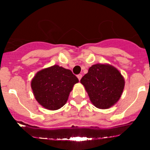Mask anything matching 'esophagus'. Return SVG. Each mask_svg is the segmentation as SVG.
Returning <instances> with one entry per match:
<instances>
[{
    "label": "esophagus",
    "mask_w": 150,
    "mask_h": 150,
    "mask_svg": "<svg viewBox=\"0 0 150 150\" xmlns=\"http://www.w3.org/2000/svg\"><path fill=\"white\" fill-rule=\"evenodd\" d=\"M77 77H78V80H79V81H81V79L82 78V75H81V74H79V75H77Z\"/></svg>",
    "instance_id": "obj_1"
}]
</instances>
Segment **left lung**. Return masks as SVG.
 I'll list each match as a JSON object with an SVG mask.
<instances>
[{
    "label": "left lung",
    "instance_id": "left-lung-1",
    "mask_svg": "<svg viewBox=\"0 0 150 150\" xmlns=\"http://www.w3.org/2000/svg\"><path fill=\"white\" fill-rule=\"evenodd\" d=\"M90 101L99 109L110 108L121 96L125 80L120 71L109 64H96L81 80Z\"/></svg>",
    "mask_w": 150,
    "mask_h": 150
}]
</instances>
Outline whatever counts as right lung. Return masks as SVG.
I'll list each match as a JSON object with an SVG mask.
<instances>
[{"mask_svg":"<svg viewBox=\"0 0 150 150\" xmlns=\"http://www.w3.org/2000/svg\"><path fill=\"white\" fill-rule=\"evenodd\" d=\"M78 82L72 71L55 64L38 71L32 79L31 88L42 107L57 110L67 103L74 85Z\"/></svg>","mask_w":150,"mask_h":150,"instance_id":"right-lung-1","label":"right lung"}]
</instances>
